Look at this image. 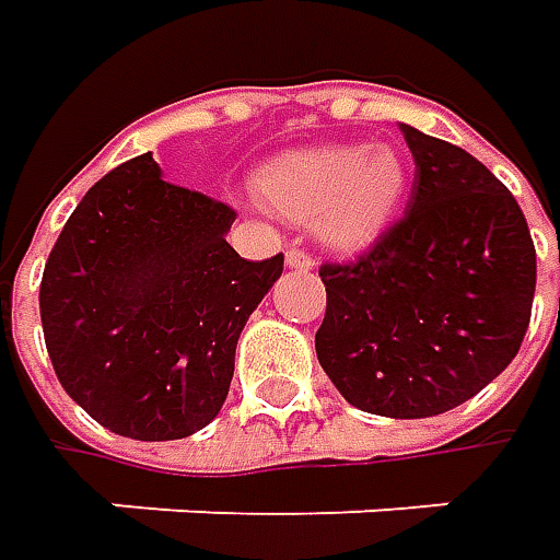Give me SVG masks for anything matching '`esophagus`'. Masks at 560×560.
<instances>
[{
    "label": "esophagus",
    "instance_id": "34e87169",
    "mask_svg": "<svg viewBox=\"0 0 560 560\" xmlns=\"http://www.w3.org/2000/svg\"><path fill=\"white\" fill-rule=\"evenodd\" d=\"M287 265H290L292 270H314L317 258H314L312 252H305V248H290V252H287Z\"/></svg>",
    "mask_w": 560,
    "mask_h": 560
}]
</instances>
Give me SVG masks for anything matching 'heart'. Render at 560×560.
<instances>
[{"mask_svg": "<svg viewBox=\"0 0 560 560\" xmlns=\"http://www.w3.org/2000/svg\"><path fill=\"white\" fill-rule=\"evenodd\" d=\"M255 192L290 221H314L334 248L358 252L393 224L408 192V167L389 145H302L261 164Z\"/></svg>", "mask_w": 560, "mask_h": 560, "instance_id": "heart-1", "label": "heart"}]
</instances>
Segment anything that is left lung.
<instances>
[{
	"instance_id": "left-lung-1",
	"label": "left lung",
	"mask_w": 560,
	"mask_h": 560,
	"mask_svg": "<svg viewBox=\"0 0 560 560\" xmlns=\"http://www.w3.org/2000/svg\"><path fill=\"white\" fill-rule=\"evenodd\" d=\"M405 218L349 265H324L317 361L349 405L433 418L511 364L529 327L536 248L521 205L470 152L401 124Z\"/></svg>"
}]
</instances>
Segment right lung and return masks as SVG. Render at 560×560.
<instances>
[{"label": "right lung", "instance_id": "1", "mask_svg": "<svg viewBox=\"0 0 560 560\" xmlns=\"http://www.w3.org/2000/svg\"><path fill=\"white\" fill-rule=\"evenodd\" d=\"M236 211L162 180L152 152L98 180L61 230L39 283L55 376L105 430L184 440L218 418L248 314L283 255L246 261Z\"/></svg>", "mask_w": 560, "mask_h": 560}]
</instances>
